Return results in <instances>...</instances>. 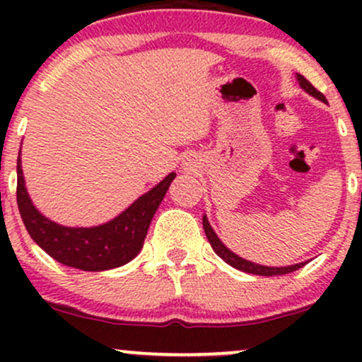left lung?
<instances>
[{
    "label": "left lung",
    "mask_w": 362,
    "mask_h": 362,
    "mask_svg": "<svg viewBox=\"0 0 362 362\" xmlns=\"http://www.w3.org/2000/svg\"><path fill=\"white\" fill-rule=\"evenodd\" d=\"M298 81H300L303 90H306L310 95H313L315 98H318V100L327 103L325 95H323L322 91H318L317 88H315V86L311 85V83L306 80L303 74H298ZM202 224H204L206 236H207V240H209L211 247L214 248V252L218 253V255L221 257V259L226 262V264H230L231 267L238 269V271H243V272H248V274H255V276H267L269 277V276H282V274L294 272V271H298V269L305 265V264H294V265H289V267H265V265L253 264V262H248V260L242 259V257L235 255L233 252L228 250V248L224 247V245L221 243V240L218 238V235H216L213 231V228H211V224H209V221H207L206 216L202 218Z\"/></svg>",
    "instance_id": "8db88e82"
}]
</instances>
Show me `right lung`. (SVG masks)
<instances>
[{
	"label": "right lung",
	"instance_id": "right-lung-1",
	"mask_svg": "<svg viewBox=\"0 0 362 362\" xmlns=\"http://www.w3.org/2000/svg\"><path fill=\"white\" fill-rule=\"evenodd\" d=\"M16 175V202L32 240L61 264L91 272L120 267L138 255L153 214L175 178V173H170L109 223L93 228H66L44 218L32 204L25 189L20 158Z\"/></svg>",
	"mask_w": 362,
	"mask_h": 362
}]
</instances>
